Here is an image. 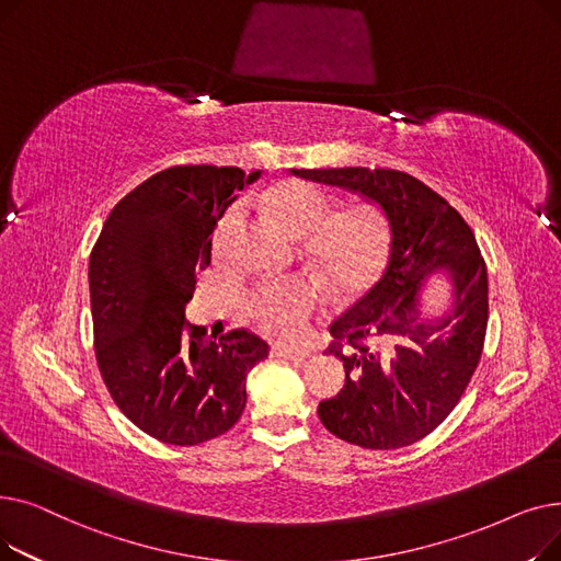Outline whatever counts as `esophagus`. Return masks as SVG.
<instances>
[{"label":"esophagus","instance_id":"esophagus-1","mask_svg":"<svg viewBox=\"0 0 561 561\" xmlns=\"http://www.w3.org/2000/svg\"><path fill=\"white\" fill-rule=\"evenodd\" d=\"M273 355L282 357V359H290V362H305L309 357V352L298 350V347H288V345H275Z\"/></svg>","mask_w":561,"mask_h":561}]
</instances>
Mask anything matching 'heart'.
I'll list each match as a JSON object with an SVG mask.
<instances>
[{"label": "heart", "mask_w": 561, "mask_h": 561, "mask_svg": "<svg viewBox=\"0 0 561 561\" xmlns=\"http://www.w3.org/2000/svg\"><path fill=\"white\" fill-rule=\"evenodd\" d=\"M268 204L290 236L307 239V256L339 290L362 286L385 252V225L370 206L357 204L334 214L330 195L305 182L277 186L268 195ZM241 220L243 204L227 206L214 231L216 254L227 252ZM322 305V290L305 277L265 282L245 298V311L256 328L282 341L305 336Z\"/></svg>", "instance_id": "heart-1"}]
</instances>
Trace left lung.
I'll return each mask as SVG.
<instances>
[{
	"mask_svg": "<svg viewBox=\"0 0 561 561\" xmlns=\"http://www.w3.org/2000/svg\"><path fill=\"white\" fill-rule=\"evenodd\" d=\"M290 172L362 195L389 233L379 279L330 328L328 352L343 362L345 385L318 404V416L334 436L368 450L416 444L448 419L482 357L489 277L473 229L400 170ZM438 270L449 271L451 298L427 317L422 284Z\"/></svg>",
	"mask_w": 561,
	"mask_h": 561,
	"instance_id": "1",
	"label": "left lung"
}]
</instances>
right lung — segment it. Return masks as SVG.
I'll list each match as a JSON object with an SVG mask.
<instances>
[{"label": "right lung", "instance_id": "obj_1", "mask_svg": "<svg viewBox=\"0 0 561 561\" xmlns=\"http://www.w3.org/2000/svg\"><path fill=\"white\" fill-rule=\"evenodd\" d=\"M261 170L174 165L113 206L91 252L95 357L123 414L170 446L231 430L245 409V377L268 357L248 330L220 339L186 320L211 233L236 191Z\"/></svg>", "mask_w": 561, "mask_h": 561}]
</instances>
